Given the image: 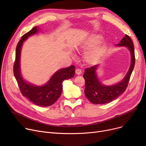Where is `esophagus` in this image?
<instances>
[{
	"instance_id": "obj_1",
	"label": "esophagus",
	"mask_w": 146,
	"mask_h": 146,
	"mask_svg": "<svg viewBox=\"0 0 146 146\" xmlns=\"http://www.w3.org/2000/svg\"><path fill=\"white\" fill-rule=\"evenodd\" d=\"M75 73H76V74L79 75V74H80L82 73V70H80V68H76V70H75Z\"/></svg>"
}]
</instances>
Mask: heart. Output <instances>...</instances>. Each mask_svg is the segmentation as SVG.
<instances>
[{"label":"heart","instance_id":"b5f03b06","mask_svg":"<svg viewBox=\"0 0 146 146\" xmlns=\"http://www.w3.org/2000/svg\"><path fill=\"white\" fill-rule=\"evenodd\" d=\"M102 37L101 36H92L82 45V49L85 51L93 49L86 52L85 56V59L88 63H96L105 55L107 50V47L105 44H101L96 47L100 43Z\"/></svg>","mask_w":146,"mask_h":146}]
</instances>
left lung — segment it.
<instances>
[{
	"mask_svg": "<svg viewBox=\"0 0 146 146\" xmlns=\"http://www.w3.org/2000/svg\"><path fill=\"white\" fill-rule=\"evenodd\" d=\"M117 45L128 47L131 52V63L129 70L121 82L113 86H106L102 85L97 79L96 75L97 65L86 68L83 74V78L85 80V94L88 100L92 104H104L111 102L124 93L128 86L135 65L134 44L131 38L128 35H125L120 43Z\"/></svg>",
	"mask_w": 146,
	"mask_h": 146,
	"instance_id": "left-lung-1",
	"label": "left lung"
}]
</instances>
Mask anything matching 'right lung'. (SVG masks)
<instances>
[{
  "mask_svg": "<svg viewBox=\"0 0 146 146\" xmlns=\"http://www.w3.org/2000/svg\"><path fill=\"white\" fill-rule=\"evenodd\" d=\"M38 32L35 27L22 35L18 42L13 64V74L22 95L34 104L40 106H48L54 104L60 96L63 90L62 83L64 80L72 78L75 73V67L72 65L62 68L54 74L48 82L42 86H36L27 83L22 78L20 72V54L22 45L27 38Z\"/></svg>",
  "mask_w": 146,
  "mask_h": 146,
  "instance_id": "right-lung-1",
  "label": "right lung"
}]
</instances>
